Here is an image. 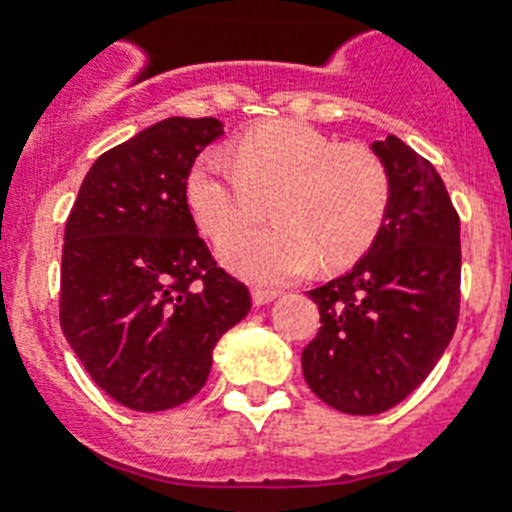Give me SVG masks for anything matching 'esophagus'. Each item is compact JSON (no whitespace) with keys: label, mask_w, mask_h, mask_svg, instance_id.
<instances>
[{"label":"esophagus","mask_w":512,"mask_h":512,"mask_svg":"<svg viewBox=\"0 0 512 512\" xmlns=\"http://www.w3.org/2000/svg\"><path fill=\"white\" fill-rule=\"evenodd\" d=\"M276 297H279V292H276V289H263V287L252 289V300H255V305H268V303H273Z\"/></svg>","instance_id":"34e87169"}]
</instances>
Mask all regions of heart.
<instances>
[{
  "label": "heart",
  "instance_id": "heart-1",
  "mask_svg": "<svg viewBox=\"0 0 512 512\" xmlns=\"http://www.w3.org/2000/svg\"><path fill=\"white\" fill-rule=\"evenodd\" d=\"M390 196L380 154L300 122L257 127L233 154H201L185 177L193 217L217 239L254 222L272 199L276 226L220 241L225 263L263 284L295 279L313 263L327 271L356 263L380 236Z\"/></svg>",
  "mask_w": 512,
  "mask_h": 512
}]
</instances>
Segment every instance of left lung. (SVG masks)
Segmentation results:
<instances>
[{
  "mask_svg": "<svg viewBox=\"0 0 512 512\" xmlns=\"http://www.w3.org/2000/svg\"><path fill=\"white\" fill-rule=\"evenodd\" d=\"M393 180L369 252L311 289L321 327L303 350L308 388L337 412L380 414L420 385L460 316V215L436 167L396 135L372 143Z\"/></svg>",
  "mask_w": 512,
  "mask_h": 512,
  "instance_id": "8db88e82",
  "label": "left lung"
}]
</instances>
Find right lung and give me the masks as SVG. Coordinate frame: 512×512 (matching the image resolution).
I'll return each mask as SVG.
<instances>
[{"label": "right lung", "mask_w": 512, "mask_h": 512, "mask_svg": "<svg viewBox=\"0 0 512 512\" xmlns=\"http://www.w3.org/2000/svg\"><path fill=\"white\" fill-rule=\"evenodd\" d=\"M223 122L172 116L111 148L66 223L60 327L100 390L164 412L204 388L217 340L252 308L196 231L185 177Z\"/></svg>", "instance_id": "right-lung-1"}]
</instances>
